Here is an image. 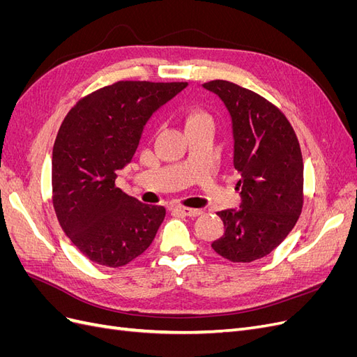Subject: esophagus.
Returning a JSON list of instances; mask_svg holds the SVG:
<instances>
[{"label":"esophagus","instance_id":"34e87169","mask_svg":"<svg viewBox=\"0 0 357 357\" xmlns=\"http://www.w3.org/2000/svg\"><path fill=\"white\" fill-rule=\"evenodd\" d=\"M174 213L183 214V215H189V218H197V215L202 214V210L198 208H188V207H172L171 208Z\"/></svg>","mask_w":357,"mask_h":357}]
</instances>
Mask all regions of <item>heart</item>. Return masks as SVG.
Masks as SVG:
<instances>
[{
  "label": "heart",
  "instance_id": "obj_1",
  "mask_svg": "<svg viewBox=\"0 0 357 357\" xmlns=\"http://www.w3.org/2000/svg\"><path fill=\"white\" fill-rule=\"evenodd\" d=\"M198 116H204L202 113H192L190 116H189V119H193V117H198Z\"/></svg>",
  "mask_w": 357,
  "mask_h": 357
}]
</instances>
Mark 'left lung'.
<instances>
[{"label":"left lung","instance_id":"obj_1","mask_svg":"<svg viewBox=\"0 0 357 357\" xmlns=\"http://www.w3.org/2000/svg\"><path fill=\"white\" fill-rule=\"evenodd\" d=\"M202 88L218 95L231 116L241 190L240 208L218 213L225 234L211 247L232 262H253L282 244L299 219L304 204L301 147L286 116L261 95L226 80Z\"/></svg>","mask_w":357,"mask_h":357}]
</instances>
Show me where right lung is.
Returning a JSON list of instances; mask_svg holds the SVG:
<instances>
[{
  "mask_svg": "<svg viewBox=\"0 0 357 357\" xmlns=\"http://www.w3.org/2000/svg\"><path fill=\"white\" fill-rule=\"evenodd\" d=\"M186 82H117L84 96L63 119L53 146L52 188L56 218L92 262L119 268L144 253L165 219L116 186L132 160L144 126Z\"/></svg>",
  "mask_w": 357,
  "mask_h": 357,
  "instance_id": "1",
  "label": "right lung"
}]
</instances>
